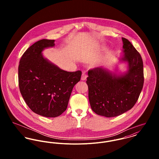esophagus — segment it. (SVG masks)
<instances>
[{"label":"esophagus","mask_w":159,"mask_h":159,"mask_svg":"<svg viewBox=\"0 0 159 159\" xmlns=\"http://www.w3.org/2000/svg\"><path fill=\"white\" fill-rule=\"evenodd\" d=\"M88 76H87V74L86 72H83L82 73V75H81V80L84 81V80H86V78H87Z\"/></svg>","instance_id":"34e87169"}]
</instances>
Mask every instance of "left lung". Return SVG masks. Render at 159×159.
<instances>
[{
  "label": "left lung",
  "mask_w": 159,
  "mask_h": 159,
  "mask_svg": "<svg viewBox=\"0 0 159 159\" xmlns=\"http://www.w3.org/2000/svg\"><path fill=\"white\" fill-rule=\"evenodd\" d=\"M124 55L120 59L128 63V70L117 76L102 67L88 71L86 83L93 112L111 117L132 109L144 84L143 63L140 54L126 39L122 38Z\"/></svg>",
  "instance_id": "obj_1"
}]
</instances>
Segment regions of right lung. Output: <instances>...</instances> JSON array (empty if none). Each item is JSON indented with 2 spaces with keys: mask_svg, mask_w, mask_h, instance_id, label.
Returning <instances> with one entry per match:
<instances>
[{
  "mask_svg": "<svg viewBox=\"0 0 159 159\" xmlns=\"http://www.w3.org/2000/svg\"><path fill=\"white\" fill-rule=\"evenodd\" d=\"M54 40L42 39L30 46L23 54L18 67L19 88L24 101L35 113L56 117L68 106L74 86L82 72L61 70L43 56L46 48L54 46Z\"/></svg>",
  "mask_w": 159,
  "mask_h": 159,
  "instance_id": "add662e5",
  "label": "right lung"
}]
</instances>
